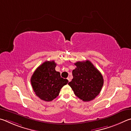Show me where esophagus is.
Returning <instances> with one entry per match:
<instances>
[{
  "label": "esophagus",
  "instance_id": "1",
  "mask_svg": "<svg viewBox=\"0 0 131 131\" xmlns=\"http://www.w3.org/2000/svg\"><path fill=\"white\" fill-rule=\"evenodd\" d=\"M67 79H68V82H70V81H71V78H68Z\"/></svg>",
  "mask_w": 131,
  "mask_h": 131
}]
</instances>
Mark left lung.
Instances as JSON below:
<instances>
[{"label":"left lung","mask_w":131,"mask_h":131,"mask_svg":"<svg viewBox=\"0 0 131 131\" xmlns=\"http://www.w3.org/2000/svg\"><path fill=\"white\" fill-rule=\"evenodd\" d=\"M72 71L73 79L68 83L75 95L84 102L93 100L99 94L104 84L101 72L89 60L77 61Z\"/></svg>","instance_id":"obj_1"}]
</instances>
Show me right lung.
<instances>
[{
	"mask_svg": "<svg viewBox=\"0 0 131 131\" xmlns=\"http://www.w3.org/2000/svg\"><path fill=\"white\" fill-rule=\"evenodd\" d=\"M54 61H46L37 68L30 82L36 95L45 101H51L59 95L61 89L68 81L63 79L60 73L55 70Z\"/></svg>",
	"mask_w": 131,
	"mask_h": 131,
	"instance_id": "add662e5",
	"label": "right lung"
}]
</instances>
